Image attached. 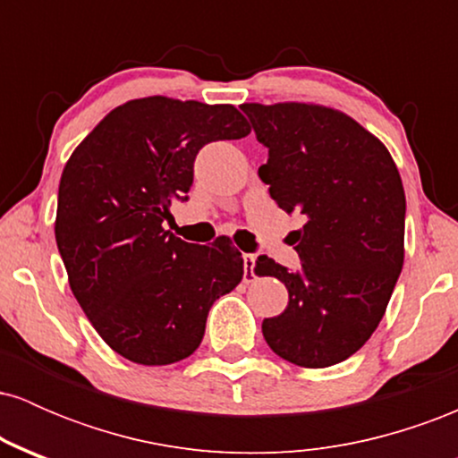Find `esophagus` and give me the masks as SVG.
<instances>
[{
	"label": "esophagus",
	"instance_id": "esophagus-1",
	"mask_svg": "<svg viewBox=\"0 0 458 458\" xmlns=\"http://www.w3.org/2000/svg\"><path fill=\"white\" fill-rule=\"evenodd\" d=\"M243 262H245V271L250 273L251 277H256V271H254V267H256V256H254V254H243Z\"/></svg>",
	"mask_w": 458,
	"mask_h": 458
}]
</instances>
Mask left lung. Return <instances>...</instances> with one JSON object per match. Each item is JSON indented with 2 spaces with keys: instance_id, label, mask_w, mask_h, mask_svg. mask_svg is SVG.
<instances>
[{
  "instance_id": "left-lung-1",
  "label": "left lung",
  "mask_w": 458,
  "mask_h": 458,
  "mask_svg": "<svg viewBox=\"0 0 458 458\" xmlns=\"http://www.w3.org/2000/svg\"><path fill=\"white\" fill-rule=\"evenodd\" d=\"M269 159L259 167L271 198L306 217L295 233L301 269L259 256L256 273L288 291L282 314L262 320L273 353L327 368L379 327L404 260V189L386 144L357 120L317 103H243Z\"/></svg>"
}]
</instances>
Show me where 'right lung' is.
Masks as SVG:
<instances>
[{"label":"right lung","mask_w":458,"mask_h":458,"mask_svg":"<svg viewBox=\"0 0 458 458\" xmlns=\"http://www.w3.org/2000/svg\"><path fill=\"white\" fill-rule=\"evenodd\" d=\"M234 105L146 97L112 109L72 150L60 178L55 241L68 284L109 349L141 366L185 360L208 310L243 280L228 236L185 243L163 228L208 141L239 140Z\"/></svg>","instance_id":"add662e5"}]
</instances>
